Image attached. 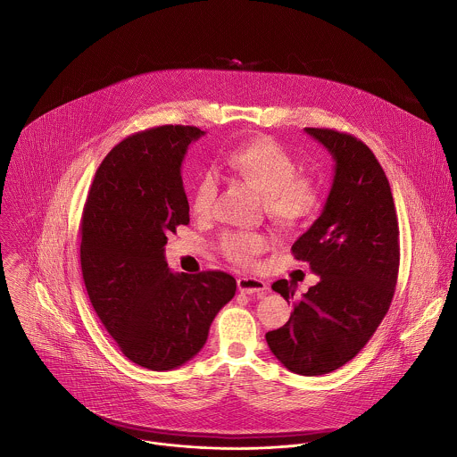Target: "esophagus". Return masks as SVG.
Masks as SVG:
<instances>
[{"label":"esophagus","instance_id":"obj_1","mask_svg":"<svg viewBox=\"0 0 457 457\" xmlns=\"http://www.w3.org/2000/svg\"><path fill=\"white\" fill-rule=\"evenodd\" d=\"M237 288L243 294H257L262 295L267 290L265 281H262L259 278H252V276H243L237 279Z\"/></svg>","mask_w":457,"mask_h":457}]
</instances>
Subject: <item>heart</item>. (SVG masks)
I'll list each match as a JSON object with an SVG mask.
<instances>
[{"label": "heart", "instance_id": "1", "mask_svg": "<svg viewBox=\"0 0 457 457\" xmlns=\"http://www.w3.org/2000/svg\"><path fill=\"white\" fill-rule=\"evenodd\" d=\"M227 165L261 190L265 212L281 228H295L320 211L322 188L319 181L306 174H295V160L274 140L257 138L232 149ZM216 194L218 174L207 169L194 188V212L209 214ZM220 248L228 261L246 265L267 248V237L261 232L232 230L221 236Z\"/></svg>", "mask_w": 457, "mask_h": 457}]
</instances>
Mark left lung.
I'll list each match as a JSON object with an SVG mask.
<instances>
[{"mask_svg": "<svg viewBox=\"0 0 457 457\" xmlns=\"http://www.w3.org/2000/svg\"><path fill=\"white\" fill-rule=\"evenodd\" d=\"M334 160V179L315 223L292 253L319 276L288 322L265 334L276 359L304 377L352 361L389 312L399 270V227L387 176L373 151L353 135L304 129ZM287 303V279L272 283Z\"/></svg>", "mask_w": 457, "mask_h": 457, "instance_id": "1", "label": "left lung"}]
</instances>
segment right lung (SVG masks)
Instances as JSON below:
<instances>
[{
	"instance_id": "right-lung-1",
	"label": "right lung",
	"mask_w": 457,
	"mask_h": 457,
	"mask_svg": "<svg viewBox=\"0 0 457 457\" xmlns=\"http://www.w3.org/2000/svg\"><path fill=\"white\" fill-rule=\"evenodd\" d=\"M202 135L165 125L127 137L100 163L82 212L89 301L121 352L153 371L194 359L237 287L227 272L179 274L165 261L167 236L190 223L181 163Z\"/></svg>"
}]
</instances>
